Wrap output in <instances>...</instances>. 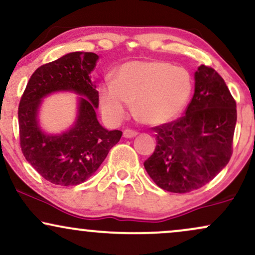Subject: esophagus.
I'll return each instance as SVG.
<instances>
[{
  "instance_id": "esophagus-1",
  "label": "esophagus",
  "mask_w": 255,
  "mask_h": 255,
  "mask_svg": "<svg viewBox=\"0 0 255 255\" xmlns=\"http://www.w3.org/2000/svg\"><path fill=\"white\" fill-rule=\"evenodd\" d=\"M136 135H137V131L133 130V129H125V131H124L125 137H134Z\"/></svg>"
}]
</instances>
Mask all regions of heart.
Returning <instances> with one entry per match:
<instances>
[{"instance_id": "obj_1", "label": "heart", "mask_w": 255, "mask_h": 255, "mask_svg": "<svg viewBox=\"0 0 255 255\" xmlns=\"http://www.w3.org/2000/svg\"><path fill=\"white\" fill-rule=\"evenodd\" d=\"M193 78L184 67L160 60L130 61L98 86L101 110L110 122H120L134 103L142 124L160 126L176 119L189 102Z\"/></svg>"}]
</instances>
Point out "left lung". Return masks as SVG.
Returning <instances> with one entry per match:
<instances>
[{
  "label": "left lung",
  "mask_w": 255,
  "mask_h": 255,
  "mask_svg": "<svg viewBox=\"0 0 255 255\" xmlns=\"http://www.w3.org/2000/svg\"><path fill=\"white\" fill-rule=\"evenodd\" d=\"M195 89L186 114L157 126V146L144 166L162 189L188 193L209 183L233 153L236 102L223 78L201 64L194 74Z\"/></svg>",
  "instance_id": "obj_1"
}]
</instances>
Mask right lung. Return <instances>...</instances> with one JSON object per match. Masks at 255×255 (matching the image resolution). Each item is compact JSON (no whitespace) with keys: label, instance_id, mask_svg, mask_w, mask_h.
I'll use <instances>...</instances> for the list:
<instances>
[{"label":"right lung","instance_id":"right-lung-1","mask_svg":"<svg viewBox=\"0 0 255 255\" xmlns=\"http://www.w3.org/2000/svg\"><path fill=\"white\" fill-rule=\"evenodd\" d=\"M98 55L75 51L46 63L31 75L20 99V146L40 176L58 186H77L97 171L110 148L120 141L121 130H108L98 122V91L91 81ZM69 90L78 100V115L68 131L46 134L37 124V110L44 97Z\"/></svg>","mask_w":255,"mask_h":255}]
</instances>
